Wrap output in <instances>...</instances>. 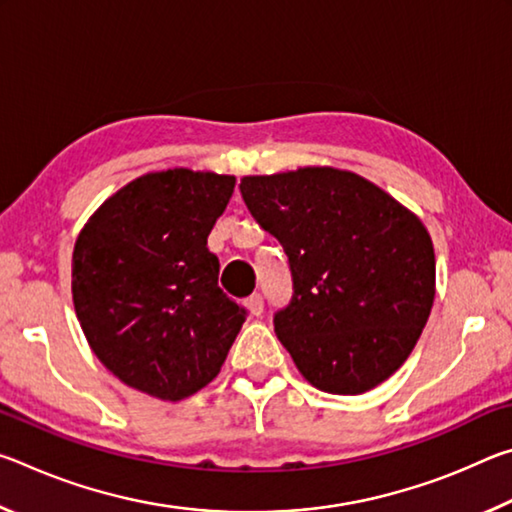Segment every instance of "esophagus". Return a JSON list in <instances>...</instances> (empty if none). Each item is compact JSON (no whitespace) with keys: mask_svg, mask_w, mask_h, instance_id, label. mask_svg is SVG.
I'll list each match as a JSON object with an SVG mask.
<instances>
[{"mask_svg":"<svg viewBox=\"0 0 512 512\" xmlns=\"http://www.w3.org/2000/svg\"><path fill=\"white\" fill-rule=\"evenodd\" d=\"M246 307H248V311L253 316H262V311H264V298L259 296V293H253V296H250L248 300H246Z\"/></svg>","mask_w":512,"mask_h":512,"instance_id":"obj_1","label":"esophagus"}]
</instances>
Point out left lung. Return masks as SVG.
<instances>
[{
	"mask_svg": "<svg viewBox=\"0 0 512 512\" xmlns=\"http://www.w3.org/2000/svg\"><path fill=\"white\" fill-rule=\"evenodd\" d=\"M239 189L289 257L293 296L273 323L302 377L334 395L386 381L436 296L422 221L370 180L332 167L246 176Z\"/></svg>",
	"mask_w": 512,
	"mask_h": 512,
	"instance_id": "1",
	"label": "left lung"
}]
</instances>
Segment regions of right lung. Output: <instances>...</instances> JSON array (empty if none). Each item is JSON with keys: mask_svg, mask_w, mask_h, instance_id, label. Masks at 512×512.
<instances>
[{"mask_svg": "<svg viewBox=\"0 0 512 512\" xmlns=\"http://www.w3.org/2000/svg\"><path fill=\"white\" fill-rule=\"evenodd\" d=\"M235 176L167 169L112 194L85 223L72 298L85 339L112 375L178 402L219 375L246 309L219 287L207 235Z\"/></svg>", "mask_w": 512, "mask_h": 512, "instance_id": "obj_1", "label": "right lung"}]
</instances>
